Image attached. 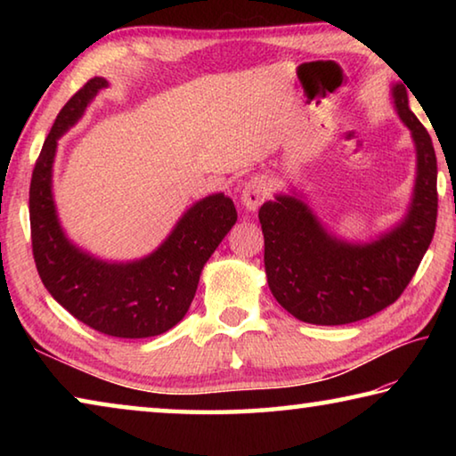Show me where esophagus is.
<instances>
[{
	"mask_svg": "<svg viewBox=\"0 0 456 456\" xmlns=\"http://www.w3.org/2000/svg\"><path fill=\"white\" fill-rule=\"evenodd\" d=\"M267 197V183L264 176H251L241 189V203L245 209L256 211Z\"/></svg>",
	"mask_w": 456,
	"mask_h": 456,
	"instance_id": "34e87169",
	"label": "esophagus"
}]
</instances>
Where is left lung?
I'll use <instances>...</instances> for the list:
<instances>
[{
    "label": "left lung",
    "instance_id": "left-lung-1",
    "mask_svg": "<svg viewBox=\"0 0 456 456\" xmlns=\"http://www.w3.org/2000/svg\"><path fill=\"white\" fill-rule=\"evenodd\" d=\"M406 88H392L398 117L416 146L412 203L403 223L360 245L330 235L296 195H277L261 205L267 283L293 318L342 326L382 312L406 289L428 249L438 211L436 154L427 128L408 108Z\"/></svg>",
    "mask_w": 456,
    "mask_h": 456
}]
</instances>
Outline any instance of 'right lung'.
I'll return each mask as SVG.
<instances>
[{"label": "right lung", "mask_w": 456, "mask_h": 456, "mask_svg": "<svg viewBox=\"0 0 456 456\" xmlns=\"http://www.w3.org/2000/svg\"><path fill=\"white\" fill-rule=\"evenodd\" d=\"M108 86L92 78L68 100L44 141L29 184V225L37 273L76 320L114 338H151L176 326L195 297L203 265L235 225L233 200L217 192L197 200L163 245L128 264H108L78 249L60 227L52 195L58 138Z\"/></svg>", "instance_id": "right-lung-1"}]
</instances>
